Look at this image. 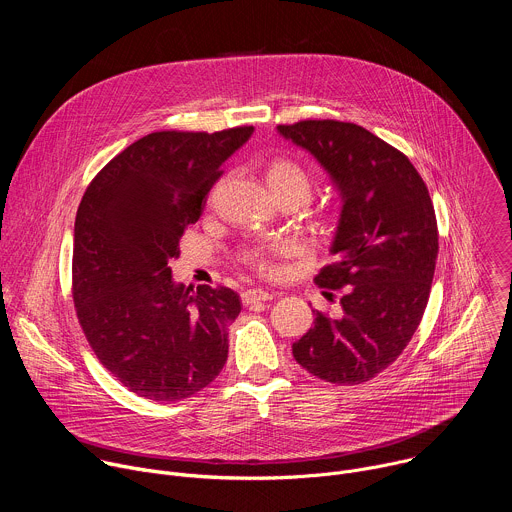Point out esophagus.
<instances>
[{
    "mask_svg": "<svg viewBox=\"0 0 512 512\" xmlns=\"http://www.w3.org/2000/svg\"><path fill=\"white\" fill-rule=\"evenodd\" d=\"M241 300L245 306H253V304H259V302H269L273 300V294L271 291H265V289H247L241 294Z\"/></svg>",
    "mask_w": 512,
    "mask_h": 512,
    "instance_id": "34e87169",
    "label": "esophagus"
}]
</instances>
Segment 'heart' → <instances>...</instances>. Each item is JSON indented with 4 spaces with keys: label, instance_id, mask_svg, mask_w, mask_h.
<instances>
[{
    "label": "heart",
    "instance_id": "obj_1",
    "mask_svg": "<svg viewBox=\"0 0 512 512\" xmlns=\"http://www.w3.org/2000/svg\"><path fill=\"white\" fill-rule=\"evenodd\" d=\"M267 184L271 192L277 196H294L298 202H304L310 198L314 190L312 176L308 170L291 158H273L267 166L265 172ZM243 263L249 265L251 269L259 273H271L273 271V261H271V251L263 247H253L243 251L241 255Z\"/></svg>",
    "mask_w": 512,
    "mask_h": 512
}]
</instances>
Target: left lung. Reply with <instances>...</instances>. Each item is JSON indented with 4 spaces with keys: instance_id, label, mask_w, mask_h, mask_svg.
<instances>
[{
    "instance_id": "obj_1",
    "label": "left lung",
    "mask_w": 512,
    "mask_h": 512,
    "mask_svg": "<svg viewBox=\"0 0 512 512\" xmlns=\"http://www.w3.org/2000/svg\"><path fill=\"white\" fill-rule=\"evenodd\" d=\"M277 129L324 166L344 200L334 261L314 279L342 289V318L316 312L291 350L326 383H367L399 358L423 318L440 249L433 202L409 158L369 129L336 119Z\"/></svg>"
}]
</instances>
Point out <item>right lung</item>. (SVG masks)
Wrapping results in <instances>:
<instances>
[{
	"instance_id": "add662e5",
	"label": "right lung",
	"mask_w": 512,
	"mask_h": 512,
	"mask_svg": "<svg viewBox=\"0 0 512 512\" xmlns=\"http://www.w3.org/2000/svg\"><path fill=\"white\" fill-rule=\"evenodd\" d=\"M253 125L154 131L117 154L77 210L72 302L89 346L131 393L180 401L210 385L229 356L241 300L229 287L172 281L170 261L225 162Z\"/></svg>"
}]
</instances>
